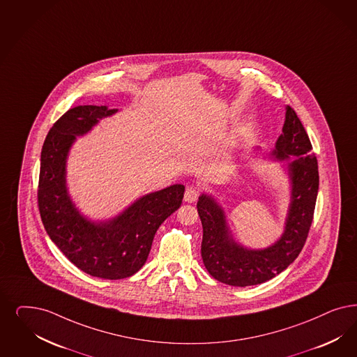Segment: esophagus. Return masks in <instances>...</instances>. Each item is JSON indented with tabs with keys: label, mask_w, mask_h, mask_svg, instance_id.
<instances>
[{
	"label": "esophagus",
	"mask_w": 357,
	"mask_h": 357,
	"mask_svg": "<svg viewBox=\"0 0 357 357\" xmlns=\"http://www.w3.org/2000/svg\"><path fill=\"white\" fill-rule=\"evenodd\" d=\"M199 197V188L195 185H190L185 188V200L187 203H194Z\"/></svg>",
	"instance_id": "esophagus-1"
}]
</instances>
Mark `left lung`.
Masks as SVG:
<instances>
[{
  "label": "left lung",
  "instance_id": "8db88e82",
  "mask_svg": "<svg viewBox=\"0 0 357 357\" xmlns=\"http://www.w3.org/2000/svg\"><path fill=\"white\" fill-rule=\"evenodd\" d=\"M307 133L291 107L286 108L282 135L273 155L287 163L291 179V204L282 237L264 250H249L234 243L228 232L224 211L207 195L197 200L203 225L202 259L209 274L231 286L266 282L294 261L307 240L319 188L318 160L312 154Z\"/></svg>",
  "mask_w": 357,
  "mask_h": 357
}]
</instances>
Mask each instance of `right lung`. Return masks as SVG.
<instances>
[{
  "mask_svg": "<svg viewBox=\"0 0 357 357\" xmlns=\"http://www.w3.org/2000/svg\"><path fill=\"white\" fill-rule=\"evenodd\" d=\"M117 109L79 105L52 125L40 153L38 208L45 229L76 268L92 277L123 280L148 259L160 224L181 207L185 185H174L141 197L109 222H93L75 208L66 190V158L76 135Z\"/></svg>",
  "mask_w": 357,
  "mask_h": 357,
  "instance_id": "obj_1",
  "label": "right lung"
}]
</instances>
